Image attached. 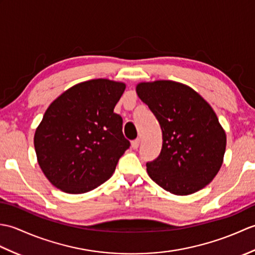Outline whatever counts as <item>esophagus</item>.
Here are the masks:
<instances>
[{
  "mask_svg": "<svg viewBox=\"0 0 255 255\" xmlns=\"http://www.w3.org/2000/svg\"><path fill=\"white\" fill-rule=\"evenodd\" d=\"M139 144H140V140H139V139L133 140V141L131 142V148H132L133 150H137L138 147H139Z\"/></svg>",
  "mask_w": 255,
  "mask_h": 255,
  "instance_id": "obj_1",
  "label": "esophagus"
}]
</instances>
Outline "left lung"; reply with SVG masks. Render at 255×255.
<instances>
[{
    "mask_svg": "<svg viewBox=\"0 0 255 255\" xmlns=\"http://www.w3.org/2000/svg\"><path fill=\"white\" fill-rule=\"evenodd\" d=\"M136 92L162 130L161 153L147 163L151 180L180 196L208 185L223 165L227 144L211 106L196 91L175 81L140 82Z\"/></svg>",
    "mask_w": 255,
    "mask_h": 255,
    "instance_id": "left-lung-1",
    "label": "left lung"
}]
</instances>
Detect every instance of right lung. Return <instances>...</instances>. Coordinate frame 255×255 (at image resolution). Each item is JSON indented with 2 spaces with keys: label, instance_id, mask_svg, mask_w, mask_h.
<instances>
[{
  "label": "right lung",
  "instance_id": "add662e5",
  "mask_svg": "<svg viewBox=\"0 0 255 255\" xmlns=\"http://www.w3.org/2000/svg\"><path fill=\"white\" fill-rule=\"evenodd\" d=\"M126 84L108 79L84 81L64 91L36 128L37 162L60 191L83 194L106 182L130 143L123 119L114 113Z\"/></svg>",
  "mask_w": 255,
  "mask_h": 255
}]
</instances>
